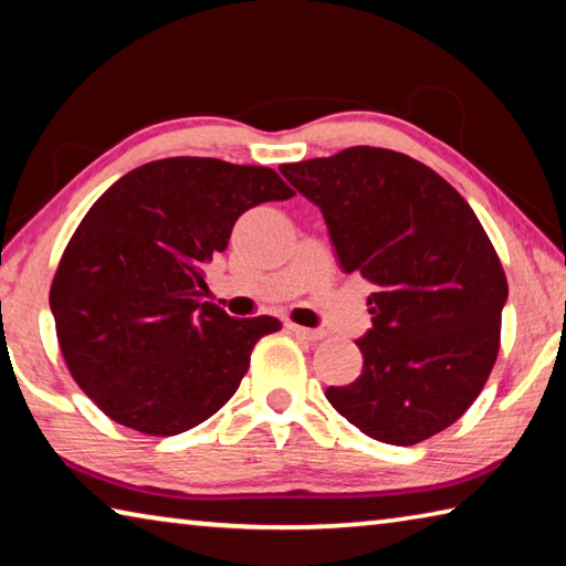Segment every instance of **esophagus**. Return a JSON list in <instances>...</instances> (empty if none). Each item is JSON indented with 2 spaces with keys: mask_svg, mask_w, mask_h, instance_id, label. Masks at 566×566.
Instances as JSON below:
<instances>
[{
  "mask_svg": "<svg viewBox=\"0 0 566 566\" xmlns=\"http://www.w3.org/2000/svg\"><path fill=\"white\" fill-rule=\"evenodd\" d=\"M286 329H290L294 337H302V339H310V342L324 339L322 329H306V327H300V324H286Z\"/></svg>",
  "mask_w": 566,
  "mask_h": 566,
  "instance_id": "1",
  "label": "esophagus"
}]
</instances>
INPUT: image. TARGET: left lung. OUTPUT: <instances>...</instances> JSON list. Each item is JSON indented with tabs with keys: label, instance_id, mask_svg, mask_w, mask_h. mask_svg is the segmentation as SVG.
<instances>
[{
	"label": "left lung",
	"instance_id": "left-lung-1",
	"mask_svg": "<svg viewBox=\"0 0 566 566\" xmlns=\"http://www.w3.org/2000/svg\"><path fill=\"white\" fill-rule=\"evenodd\" d=\"M322 209L344 272L371 284L364 367L329 405L371 439L409 447L479 397L506 302L500 256L459 191L421 161L379 147L282 165Z\"/></svg>",
	"mask_w": 566,
	"mask_h": 566
}]
</instances>
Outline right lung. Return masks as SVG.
<instances>
[{"label":"right lung","mask_w":566,"mask_h":566,"mask_svg":"<svg viewBox=\"0 0 566 566\" xmlns=\"http://www.w3.org/2000/svg\"><path fill=\"white\" fill-rule=\"evenodd\" d=\"M294 191L270 167L169 157L114 181L76 227L50 306L76 385L109 419L171 437L222 409L274 317L202 302L205 266L247 209Z\"/></svg>","instance_id":"obj_1"}]
</instances>
